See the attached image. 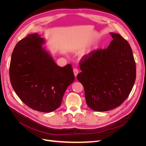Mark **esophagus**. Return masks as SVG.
Returning a JSON list of instances; mask_svg holds the SVG:
<instances>
[{
	"label": "esophagus",
	"mask_w": 146,
	"mask_h": 146,
	"mask_svg": "<svg viewBox=\"0 0 146 146\" xmlns=\"http://www.w3.org/2000/svg\"><path fill=\"white\" fill-rule=\"evenodd\" d=\"M73 71H74V76H75V77H77V74H78V69H77V68H74V70H73Z\"/></svg>",
	"instance_id": "esophagus-1"
}]
</instances>
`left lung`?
Returning a JSON list of instances; mask_svg holds the SVG:
<instances>
[{
	"instance_id": "obj_1",
	"label": "left lung",
	"mask_w": 146,
	"mask_h": 146,
	"mask_svg": "<svg viewBox=\"0 0 146 146\" xmlns=\"http://www.w3.org/2000/svg\"><path fill=\"white\" fill-rule=\"evenodd\" d=\"M107 48L91 52L81 61L77 78L85 89L86 104L96 111L120 106L128 98L136 79L131 48L120 35L111 32Z\"/></svg>"
}]
</instances>
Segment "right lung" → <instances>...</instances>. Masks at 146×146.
Masks as SVG:
<instances>
[{"label":"right lung","instance_id":"obj_1","mask_svg":"<svg viewBox=\"0 0 146 146\" xmlns=\"http://www.w3.org/2000/svg\"><path fill=\"white\" fill-rule=\"evenodd\" d=\"M38 33L16 44L12 53L10 78L16 94L28 107L50 113L58 108L67 88L74 82L72 66L60 67L43 46Z\"/></svg>","mask_w":146,"mask_h":146}]
</instances>
